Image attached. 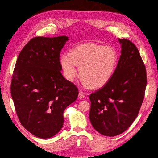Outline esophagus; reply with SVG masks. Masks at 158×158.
I'll return each mask as SVG.
<instances>
[{"mask_svg":"<svg viewBox=\"0 0 158 158\" xmlns=\"http://www.w3.org/2000/svg\"><path fill=\"white\" fill-rule=\"evenodd\" d=\"M85 97V94L82 91H80L79 93V99H83Z\"/></svg>","mask_w":158,"mask_h":158,"instance_id":"34e87169","label":"esophagus"}]
</instances>
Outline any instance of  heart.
Listing matches in <instances>:
<instances>
[{"instance_id":"obj_1","label":"heart","mask_w":158,"mask_h":158,"mask_svg":"<svg viewBox=\"0 0 158 158\" xmlns=\"http://www.w3.org/2000/svg\"><path fill=\"white\" fill-rule=\"evenodd\" d=\"M118 63L116 51L110 46L96 43H85L73 48L60 57L64 76L73 81L79 76L85 85L98 89L107 84L113 76Z\"/></svg>"}]
</instances>
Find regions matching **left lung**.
<instances>
[{
    "mask_svg": "<svg viewBox=\"0 0 158 158\" xmlns=\"http://www.w3.org/2000/svg\"><path fill=\"white\" fill-rule=\"evenodd\" d=\"M121 55L110 81L89 96V119L93 127L106 136L124 132L137 118L147 84L146 67L136 46L119 39Z\"/></svg>",
    "mask_w": 158,
    "mask_h": 158,
    "instance_id": "left-lung-1",
    "label": "left lung"
}]
</instances>
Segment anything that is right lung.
Instances as JSON below:
<instances>
[{"label":"right lung","mask_w":158,"mask_h":158,"mask_svg":"<svg viewBox=\"0 0 158 158\" xmlns=\"http://www.w3.org/2000/svg\"><path fill=\"white\" fill-rule=\"evenodd\" d=\"M67 40V36L32 38L20 51L12 74L10 93L18 118L42 139L59 132L64 110L79 94L60 72V52Z\"/></svg>","instance_id":"1"}]
</instances>
